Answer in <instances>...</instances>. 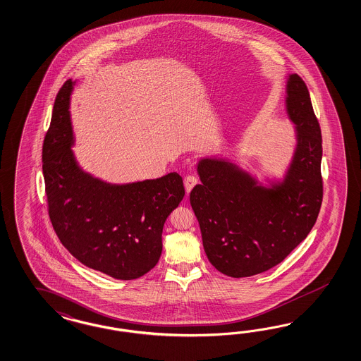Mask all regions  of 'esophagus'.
I'll return each instance as SVG.
<instances>
[{"label": "esophagus", "instance_id": "esophagus-1", "mask_svg": "<svg viewBox=\"0 0 361 361\" xmlns=\"http://www.w3.org/2000/svg\"><path fill=\"white\" fill-rule=\"evenodd\" d=\"M197 183H198V180H197L195 176H186L185 178H184V185H185L186 193H189V192L197 185Z\"/></svg>", "mask_w": 361, "mask_h": 361}]
</instances>
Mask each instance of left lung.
<instances>
[{"mask_svg": "<svg viewBox=\"0 0 361 361\" xmlns=\"http://www.w3.org/2000/svg\"><path fill=\"white\" fill-rule=\"evenodd\" d=\"M285 106L297 145L283 180L268 186L228 159L202 157L190 192L209 262L230 277L281 263L312 231L323 197L321 127L306 84L292 73Z\"/></svg>", "mask_w": 361, "mask_h": 361, "instance_id": "1", "label": "left lung"}]
</instances>
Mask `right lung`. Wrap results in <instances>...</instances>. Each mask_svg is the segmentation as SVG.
<instances>
[{
	"mask_svg": "<svg viewBox=\"0 0 361 361\" xmlns=\"http://www.w3.org/2000/svg\"><path fill=\"white\" fill-rule=\"evenodd\" d=\"M59 90L43 143L49 214L61 244L80 263L117 280H135L155 267L168 215L185 195L181 176L110 184L82 171L72 147L71 93Z\"/></svg>",
	"mask_w": 361,
	"mask_h": 361,
	"instance_id": "right-lung-1",
	"label": "right lung"
}]
</instances>
